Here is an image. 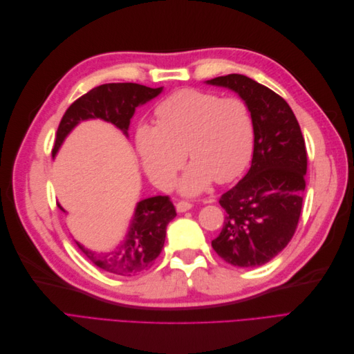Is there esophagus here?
<instances>
[{"label":"esophagus","mask_w":354,"mask_h":354,"mask_svg":"<svg viewBox=\"0 0 354 354\" xmlns=\"http://www.w3.org/2000/svg\"><path fill=\"white\" fill-rule=\"evenodd\" d=\"M176 208L178 212H185V211H189L192 208V203L187 202V201H178L176 203Z\"/></svg>","instance_id":"34e87169"}]
</instances>
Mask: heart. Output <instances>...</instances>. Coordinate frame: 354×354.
Returning <instances> with one entry per match:
<instances>
[{
	"label": "heart",
	"instance_id": "obj_1",
	"mask_svg": "<svg viewBox=\"0 0 354 354\" xmlns=\"http://www.w3.org/2000/svg\"><path fill=\"white\" fill-rule=\"evenodd\" d=\"M155 115L158 125L137 128L136 146L145 171L158 187L173 186L186 152L194 160L180 181L186 195L205 190L212 180L230 183L248 167L255 122L245 100L183 88L160 102Z\"/></svg>",
	"mask_w": 354,
	"mask_h": 354
}]
</instances>
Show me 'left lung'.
Instances as JSON below:
<instances>
[{"label":"left lung","instance_id":"8db88e82","mask_svg":"<svg viewBox=\"0 0 354 354\" xmlns=\"http://www.w3.org/2000/svg\"><path fill=\"white\" fill-rule=\"evenodd\" d=\"M207 82L236 91L255 122L251 168L221 195L226 218L211 245L232 266H263L285 248L298 226L307 173L304 137L289 104L266 85L239 73Z\"/></svg>","mask_w":354,"mask_h":354}]
</instances>
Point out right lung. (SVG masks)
<instances>
[{
	"label": "right lung",
	"instance_id": "add662e5",
	"mask_svg": "<svg viewBox=\"0 0 354 354\" xmlns=\"http://www.w3.org/2000/svg\"><path fill=\"white\" fill-rule=\"evenodd\" d=\"M162 91L134 82L103 84L75 100L63 115L56 133L53 156L59 151L65 137L80 121L100 118L112 122L124 134L137 106H140ZM62 211L63 208L57 205ZM177 216L169 196H153L137 203L136 214L127 239L112 252H93L77 242L82 254L104 272L121 276H134L151 269L164 248L168 223Z\"/></svg>",
	"mask_w": 354,
	"mask_h": 354
}]
</instances>
